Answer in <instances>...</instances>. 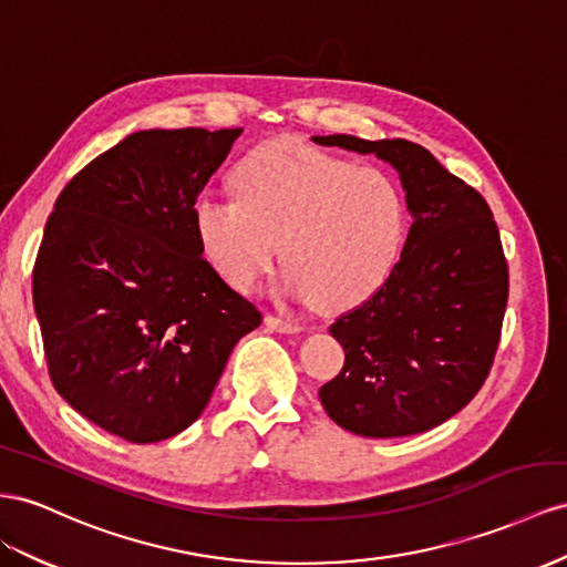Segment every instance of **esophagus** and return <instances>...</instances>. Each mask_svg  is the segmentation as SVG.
<instances>
[{
    "label": "esophagus",
    "instance_id": "1",
    "mask_svg": "<svg viewBox=\"0 0 567 567\" xmlns=\"http://www.w3.org/2000/svg\"><path fill=\"white\" fill-rule=\"evenodd\" d=\"M265 324H267L271 331H279V333H296V331L302 329L300 324H296V321L281 319V317H277V315H267V317H265Z\"/></svg>",
    "mask_w": 567,
    "mask_h": 567
}]
</instances>
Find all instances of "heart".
Instances as JSON below:
<instances>
[{
    "label": "heart",
    "instance_id": "b5f03b06",
    "mask_svg": "<svg viewBox=\"0 0 567 567\" xmlns=\"http://www.w3.org/2000/svg\"><path fill=\"white\" fill-rule=\"evenodd\" d=\"M234 197L203 195L193 226L219 277L240 293L279 255L286 288L324 312L370 298L405 238V200L393 178L300 141H271L234 169Z\"/></svg>",
    "mask_w": 567,
    "mask_h": 567
}]
</instances>
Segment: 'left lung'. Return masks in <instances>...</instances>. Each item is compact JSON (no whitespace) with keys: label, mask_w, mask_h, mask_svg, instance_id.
Returning <instances> with one entry per match:
<instances>
[{"label":"left lung","mask_w":567,"mask_h":567,"mask_svg":"<svg viewBox=\"0 0 567 567\" xmlns=\"http://www.w3.org/2000/svg\"><path fill=\"white\" fill-rule=\"evenodd\" d=\"M377 155L401 176L412 226L389 279L329 327L343 370L319 389L358 436H410L461 412L488 377L508 302V262L484 197L417 143L315 135Z\"/></svg>","instance_id":"obj_1"}]
</instances>
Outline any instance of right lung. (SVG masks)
Masks as SVG:
<instances>
[{
    "instance_id": "right-lung-1",
    "label": "right lung",
    "mask_w": 567,
    "mask_h": 567,
    "mask_svg": "<svg viewBox=\"0 0 567 567\" xmlns=\"http://www.w3.org/2000/svg\"><path fill=\"white\" fill-rule=\"evenodd\" d=\"M243 128H152L75 174L50 214L33 305L54 389L133 443L190 426L262 324L203 257L193 207Z\"/></svg>"
}]
</instances>
